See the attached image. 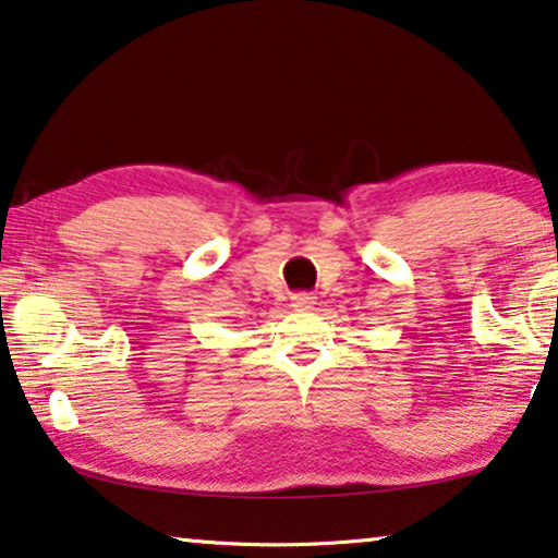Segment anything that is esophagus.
<instances>
[{
  "instance_id": "1",
  "label": "esophagus",
  "mask_w": 558,
  "mask_h": 558,
  "mask_svg": "<svg viewBox=\"0 0 558 558\" xmlns=\"http://www.w3.org/2000/svg\"><path fill=\"white\" fill-rule=\"evenodd\" d=\"M290 305L298 307V311H307V307L315 305V298L311 293H295L290 298Z\"/></svg>"
}]
</instances>
